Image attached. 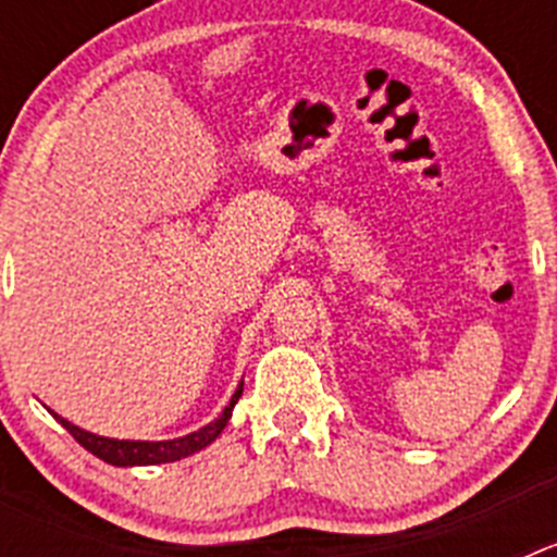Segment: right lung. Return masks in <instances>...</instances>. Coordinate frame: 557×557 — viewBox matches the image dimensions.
<instances>
[{"label": "right lung", "instance_id": "obj_1", "mask_svg": "<svg viewBox=\"0 0 557 557\" xmlns=\"http://www.w3.org/2000/svg\"><path fill=\"white\" fill-rule=\"evenodd\" d=\"M239 396H243V385L236 387L228 407H225L211 424L200 426L198 432H189V435L184 437H175V441H116V437H102L95 435V432L81 430V426H75L72 421L61 418L58 412H52V416L58 418V424H61L69 435L75 437L83 449H88L95 457H100V460L111 462V466H159V462H175L181 460V457L195 455V451L206 449L211 441H218L220 432L228 424L231 410H234V405L239 401Z\"/></svg>", "mask_w": 557, "mask_h": 557}]
</instances>
